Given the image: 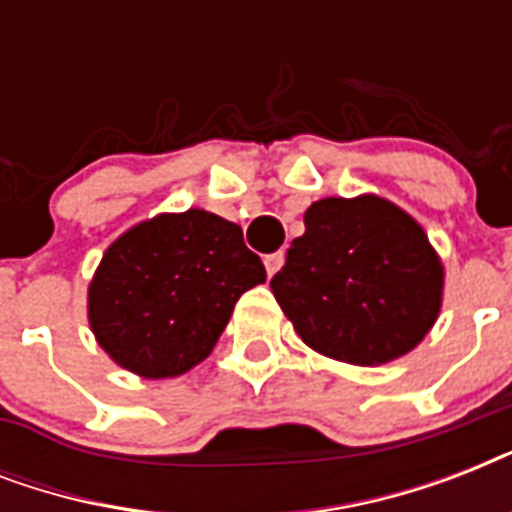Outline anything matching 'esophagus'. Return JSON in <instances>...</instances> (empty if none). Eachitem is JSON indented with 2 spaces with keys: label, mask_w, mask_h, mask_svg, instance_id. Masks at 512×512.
<instances>
[{
  "label": "esophagus",
  "mask_w": 512,
  "mask_h": 512,
  "mask_svg": "<svg viewBox=\"0 0 512 512\" xmlns=\"http://www.w3.org/2000/svg\"><path fill=\"white\" fill-rule=\"evenodd\" d=\"M265 271H268V276H273V273L281 271V265H284V252H271V255H265Z\"/></svg>",
  "instance_id": "34e87169"
}]
</instances>
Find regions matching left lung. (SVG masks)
<instances>
[{
	"instance_id": "8db88e82",
	"label": "left lung",
	"mask_w": 512,
	"mask_h": 512,
	"mask_svg": "<svg viewBox=\"0 0 512 512\" xmlns=\"http://www.w3.org/2000/svg\"><path fill=\"white\" fill-rule=\"evenodd\" d=\"M303 220L271 279L300 340L353 366L417 348L444 303V263L422 225L374 193L313 201Z\"/></svg>"
}]
</instances>
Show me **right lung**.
<instances>
[{"label":"right lung","mask_w":512,"mask_h":512,"mask_svg":"<svg viewBox=\"0 0 512 512\" xmlns=\"http://www.w3.org/2000/svg\"><path fill=\"white\" fill-rule=\"evenodd\" d=\"M263 260L207 209L162 212L108 244L87 287V321L108 358L146 380L180 377L212 353Z\"/></svg>","instance_id":"obj_1"}]
</instances>
